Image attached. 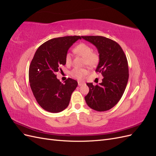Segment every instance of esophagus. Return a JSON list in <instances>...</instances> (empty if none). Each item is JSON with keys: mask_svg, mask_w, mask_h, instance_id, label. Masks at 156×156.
Masks as SVG:
<instances>
[{"mask_svg": "<svg viewBox=\"0 0 156 156\" xmlns=\"http://www.w3.org/2000/svg\"><path fill=\"white\" fill-rule=\"evenodd\" d=\"M83 84H84V82L78 81V85H79V86H82V85H83Z\"/></svg>", "mask_w": 156, "mask_h": 156, "instance_id": "esophagus-1", "label": "esophagus"}]
</instances>
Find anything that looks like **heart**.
I'll use <instances>...</instances> for the list:
<instances>
[{"label": "heart", "mask_w": 156, "mask_h": 156, "mask_svg": "<svg viewBox=\"0 0 156 156\" xmlns=\"http://www.w3.org/2000/svg\"><path fill=\"white\" fill-rule=\"evenodd\" d=\"M75 53L81 55L84 57V64L88 65V66L94 68L100 62V56L98 53L92 51V47L85 43H80L75 45L73 49ZM65 62L67 65L72 64V55L68 53L66 55ZM88 73L87 68H73L70 72L72 77L81 81L85 77Z\"/></svg>", "instance_id": "heart-1"}]
</instances>
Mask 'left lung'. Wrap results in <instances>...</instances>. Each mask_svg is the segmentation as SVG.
Returning <instances> with one entry per match:
<instances>
[{
  "mask_svg": "<svg viewBox=\"0 0 156 156\" xmlns=\"http://www.w3.org/2000/svg\"><path fill=\"white\" fill-rule=\"evenodd\" d=\"M95 45L100 56L96 72L103 76L96 85L87 83L89 92L84 97L88 107L97 111L111 109L120 101L129 78L128 63L120 45L114 40L100 36H81Z\"/></svg>",
  "mask_w": 156,
  "mask_h": 156,
  "instance_id": "left-lung-1",
  "label": "left lung"
}]
</instances>
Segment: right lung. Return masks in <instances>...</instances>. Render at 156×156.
<instances>
[{
  "label": "right lung",
  "instance_id": "1",
  "mask_svg": "<svg viewBox=\"0 0 156 156\" xmlns=\"http://www.w3.org/2000/svg\"><path fill=\"white\" fill-rule=\"evenodd\" d=\"M79 36L56 37L45 41L36 50L29 67L31 90L37 103L44 110L59 112L68 106L71 96L77 87L75 80L68 78L62 83L56 73L65 65V57Z\"/></svg>",
  "mask_w": 156,
  "mask_h": 156
}]
</instances>
